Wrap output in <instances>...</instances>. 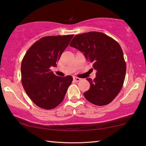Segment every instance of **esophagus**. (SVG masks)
Listing matches in <instances>:
<instances>
[{"mask_svg":"<svg viewBox=\"0 0 146 146\" xmlns=\"http://www.w3.org/2000/svg\"><path fill=\"white\" fill-rule=\"evenodd\" d=\"M73 79L75 82H79L81 80V78H78V77H74Z\"/></svg>","mask_w":146,"mask_h":146,"instance_id":"1","label":"esophagus"}]
</instances>
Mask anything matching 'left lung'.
<instances>
[{"mask_svg":"<svg viewBox=\"0 0 146 146\" xmlns=\"http://www.w3.org/2000/svg\"><path fill=\"white\" fill-rule=\"evenodd\" d=\"M70 46L82 52L96 70L94 79H86L90 88L84 93L86 99L94 105L108 104L120 92L125 79L126 65L121 46L99 32L76 35Z\"/></svg>","mask_w":146,"mask_h":146,"instance_id":"1","label":"left lung"}]
</instances>
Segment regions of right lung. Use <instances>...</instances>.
<instances>
[{"label":"right lung","mask_w":146,"mask_h":146,"mask_svg":"<svg viewBox=\"0 0 146 146\" xmlns=\"http://www.w3.org/2000/svg\"><path fill=\"white\" fill-rule=\"evenodd\" d=\"M73 36L42 38L32 45L23 58L22 84L32 101L41 108L53 109L59 105L72 82V76H57L50 68L56 66Z\"/></svg>","instance_id":"obj_1"}]
</instances>
